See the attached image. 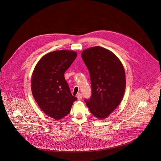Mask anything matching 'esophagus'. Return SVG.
Segmentation results:
<instances>
[{"instance_id":"esophagus-1","label":"esophagus","mask_w":161,"mask_h":161,"mask_svg":"<svg viewBox=\"0 0 161 161\" xmlns=\"http://www.w3.org/2000/svg\"><path fill=\"white\" fill-rule=\"evenodd\" d=\"M77 98H78V100H81V99H82V95H81V94H80V93L78 94Z\"/></svg>"}]
</instances>
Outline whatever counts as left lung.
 I'll list each match as a JSON object with an SVG mask.
<instances>
[{
  "label": "left lung",
  "instance_id": "left-lung-1",
  "mask_svg": "<svg viewBox=\"0 0 161 161\" xmlns=\"http://www.w3.org/2000/svg\"><path fill=\"white\" fill-rule=\"evenodd\" d=\"M81 57L90 73L92 92L85 101L93 115L104 119L118 107L125 94L124 67L113 52L101 47L83 50Z\"/></svg>",
  "mask_w": 161,
  "mask_h": 161
}]
</instances>
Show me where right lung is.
<instances>
[{"instance_id":"1","label":"right lung","mask_w":161,"mask_h":161,"mask_svg":"<svg viewBox=\"0 0 161 161\" xmlns=\"http://www.w3.org/2000/svg\"><path fill=\"white\" fill-rule=\"evenodd\" d=\"M76 56L75 52L69 50L50 52L42 57L33 71V97L40 108L55 120L66 116L77 99L64 77Z\"/></svg>"}]
</instances>
